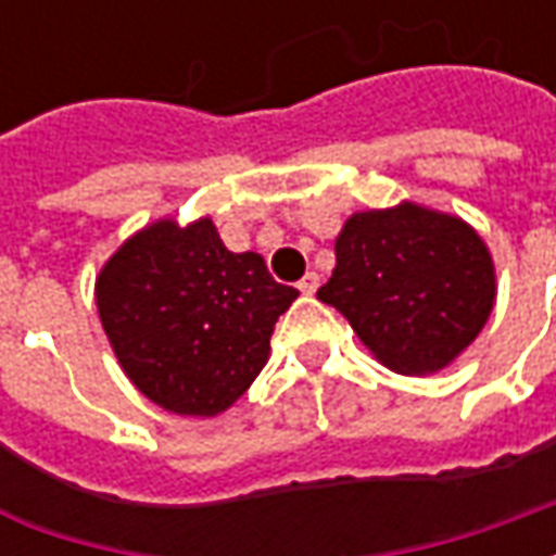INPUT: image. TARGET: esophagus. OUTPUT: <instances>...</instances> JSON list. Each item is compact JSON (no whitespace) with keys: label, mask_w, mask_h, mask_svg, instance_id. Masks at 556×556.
I'll return each mask as SVG.
<instances>
[{"label":"esophagus","mask_w":556,"mask_h":556,"mask_svg":"<svg viewBox=\"0 0 556 556\" xmlns=\"http://www.w3.org/2000/svg\"><path fill=\"white\" fill-rule=\"evenodd\" d=\"M298 289H301L303 294H315V289H318V274H313V270H309V274H306V277L298 282Z\"/></svg>","instance_id":"1"}]
</instances>
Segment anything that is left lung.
Returning <instances> with one entry per match:
<instances>
[{
    "label": "left lung",
    "mask_w": 556,
    "mask_h": 556,
    "mask_svg": "<svg viewBox=\"0 0 556 556\" xmlns=\"http://www.w3.org/2000/svg\"><path fill=\"white\" fill-rule=\"evenodd\" d=\"M497 274L479 231L417 202L345 219L333 277L318 301L337 306L375 361L399 375L446 369L479 337Z\"/></svg>",
    "instance_id": "left-lung-1"
}]
</instances>
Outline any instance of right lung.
I'll use <instances>...</instances> for the list:
<instances>
[{
  "label": "right lung",
  "instance_id": "1",
  "mask_svg": "<svg viewBox=\"0 0 556 556\" xmlns=\"http://www.w3.org/2000/svg\"><path fill=\"white\" fill-rule=\"evenodd\" d=\"M294 298L262 255L226 250L211 217L148 223L94 279L118 366L142 396L181 417H217L250 390Z\"/></svg>",
  "mask_w": 556,
  "mask_h": 556
}]
</instances>
